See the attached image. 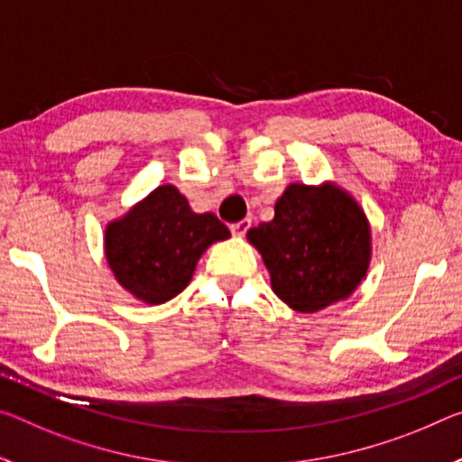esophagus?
<instances>
[{
  "label": "esophagus",
  "instance_id": "1",
  "mask_svg": "<svg viewBox=\"0 0 462 462\" xmlns=\"http://www.w3.org/2000/svg\"><path fill=\"white\" fill-rule=\"evenodd\" d=\"M248 228H251V219H248V217L240 219V222L230 226V230H232L234 236H245V234L248 232Z\"/></svg>",
  "mask_w": 462,
  "mask_h": 462
}]
</instances>
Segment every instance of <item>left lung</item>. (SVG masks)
<instances>
[{
  "label": "left lung",
  "instance_id": "obj_1",
  "mask_svg": "<svg viewBox=\"0 0 462 462\" xmlns=\"http://www.w3.org/2000/svg\"><path fill=\"white\" fill-rule=\"evenodd\" d=\"M271 273L273 291L298 312L347 298L368 269L370 228L339 187L290 185L275 217L248 230Z\"/></svg>",
  "mask_w": 462,
  "mask_h": 462
}]
</instances>
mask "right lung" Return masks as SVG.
<instances>
[{"instance_id":"obj_1","label":"right lung","mask_w":462,"mask_h":462,"mask_svg":"<svg viewBox=\"0 0 462 462\" xmlns=\"http://www.w3.org/2000/svg\"><path fill=\"white\" fill-rule=\"evenodd\" d=\"M228 236L214 214H195L177 187L164 185L108 224L106 261L131 294L162 304L187 288L205 248Z\"/></svg>"}]
</instances>
